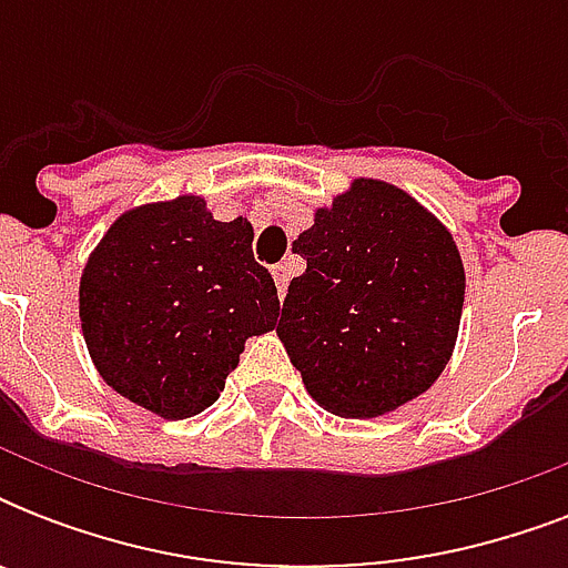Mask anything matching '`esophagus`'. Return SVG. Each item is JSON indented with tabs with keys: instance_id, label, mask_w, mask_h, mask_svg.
Wrapping results in <instances>:
<instances>
[{
	"instance_id": "34e87169",
	"label": "esophagus",
	"mask_w": 568,
	"mask_h": 568,
	"mask_svg": "<svg viewBox=\"0 0 568 568\" xmlns=\"http://www.w3.org/2000/svg\"><path fill=\"white\" fill-rule=\"evenodd\" d=\"M274 283H276V294L285 297V288H288V265H274Z\"/></svg>"
}]
</instances>
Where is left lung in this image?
Returning <instances> with one entry per match:
<instances>
[{"mask_svg":"<svg viewBox=\"0 0 568 568\" xmlns=\"http://www.w3.org/2000/svg\"><path fill=\"white\" fill-rule=\"evenodd\" d=\"M306 271L276 336L318 406L377 418L436 383L457 345L463 258L439 217L379 180H354L294 241Z\"/></svg>","mask_w":568,"mask_h":568,"instance_id":"obj_1","label":"left lung"}]
</instances>
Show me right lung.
<instances>
[{
	"label": "right lung",
	"instance_id": "add662e5",
	"mask_svg": "<svg viewBox=\"0 0 568 568\" xmlns=\"http://www.w3.org/2000/svg\"><path fill=\"white\" fill-rule=\"evenodd\" d=\"M82 336L118 395L168 422L221 397L244 342L276 327V285L247 217L214 221L203 196L129 209L79 283Z\"/></svg>",
	"mask_w": 568,
	"mask_h": 568
}]
</instances>
